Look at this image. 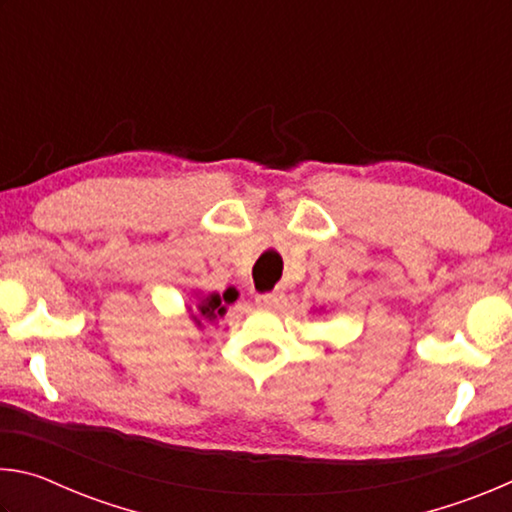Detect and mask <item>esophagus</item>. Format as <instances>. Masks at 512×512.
<instances>
[{
    "label": "esophagus",
    "mask_w": 512,
    "mask_h": 512,
    "mask_svg": "<svg viewBox=\"0 0 512 512\" xmlns=\"http://www.w3.org/2000/svg\"><path fill=\"white\" fill-rule=\"evenodd\" d=\"M280 300H282V291L259 293V296H255V302L259 307H275V305H280Z\"/></svg>",
    "instance_id": "esophagus-1"
}]
</instances>
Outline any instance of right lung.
<instances>
[{"instance_id":"add662e5","label":"right lung","mask_w":512,"mask_h":512,"mask_svg":"<svg viewBox=\"0 0 512 512\" xmlns=\"http://www.w3.org/2000/svg\"><path fill=\"white\" fill-rule=\"evenodd\" d=\"M239 293L235 289H225L223 296H219V293H210V296L201 298V302H198V316L192 314L194 323L198 327H203V320H216L219 316L225 314V309H228V305H232V302L237 300Z\"/></svg>"}]
</instances>
